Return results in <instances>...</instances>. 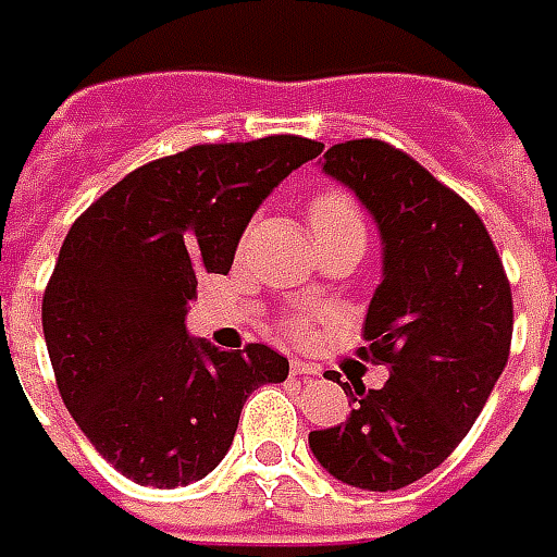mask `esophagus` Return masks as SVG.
Returning a JSON list of instances; mask_svg holds the SVG:
<instances>
[{"mask_svg": "<svg viewBox=\"0 0 557 557\" xmlns=\"http://www.w3.org/2000/svg\"><path fill=\"white\" fill-rule=\"evenodd\" d=\"M290 374H299V377H311V374H318V369H314V366H309V362H302V360H290Z\"/></svg>", "mask_w": 557, "mask_h": 557, "instance_id": "34e87169", "label": "esophagus"}]
</instances>
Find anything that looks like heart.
Returning <instances> with one entry per match:
<instances>
[{"instance_id": "b5f03b06", "label": "heart", "mask_w": 557, "mask_h": 557, "mask_svg": "<svg viewBox=\"0 0 557 557\" xmlns=\"http://www.w3.org/2000/svg\"><path fill=\"white\" fill-rule=\"evenodd\" d=\"M309 222L314 234H323V231H335V227L362 224V219L350 197H345L342 191H323L309 203ZM287 330H290V335H302L306 333V321L294 318L287 323Z\"/></svg>"}]
</instances>
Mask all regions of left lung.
Listing matches in <instances>:
<instances>
[{
    "label": "left lung",
    "mask_w": 557,
    "mask_h": 557,
    "mask_svg": "<svg viewBox=\"0 0 557 557\" xmlns=\"http://www.w3.org/2000/svg\"><path fill=\"white\" fill-rule=\"evenodd\" d=\"M321 168L381 234L360 354L389 381L342 386L348 423L311 432L309 447L335 480L396 492L459 447L495 389L510 357V282L480 215L411 156L366 137L330 146Z\"/></svg>",
    "instance_id": "left-lung-1"
}]
</instances>
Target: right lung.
Returning a JSON list of instances; mask_svg holds the SVG:
<instances>
[{"instance_id":"1","label":"right lung","mask_w":557,"mask_h":557,"mask_svg":"<svg viewBox=\"0 0 557 557\" xmlns=\"http://www.w3.org/2000/svg\"><path fill=\"white\" fill-rule=\"evenodd\" d=\"M323 146L272 134L149 161L71 224L41 306L65 408L140 486L203 480L234 444L246 398L282 384L267 345L219 350L185 330L197 275H227L251 215Z\"/></svg>"}]
</instances>
